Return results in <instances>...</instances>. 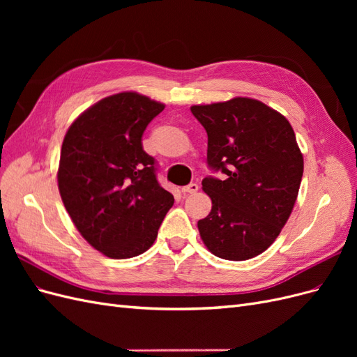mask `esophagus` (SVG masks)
Wrapping results in <instances>:
<instances>
[{
  "instance_id": "34e87169",
  "label": "esophagus",
  "mask_w": 357,
  "mask_h": 357,
  "mask_svg": "<svg viewBox=\"0 0 357 357\" xmlns=\"http://www.w3.org/2000/svg\"><path fill=\"white\" fill-rule=\"evenodd\" d=\"M198 189H199V186L197 185V183H190V185L183 188L181 192L183 193H195V192H198Z\"/></svg>"
}]
</instances>
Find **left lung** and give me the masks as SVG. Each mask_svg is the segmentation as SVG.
Wrapping results in <instances>:
<instances>
[{
    "mask_svg": "<svg viewBox=\"0 0 357 357\" xmlns=\"http://www.w3.org/2000/svg\"><path fill=\"white\" fill-rule=\"evenodd\" d=\"M190 112L208 135V167L226 176L202 180L213 205L198 222L199 235L214 256L247 261L275 241L298 198L304 158L294 128L271 107L241 96Z\"/></svg>",
    "mask_w": 357,
    "mask_h": 357,
    "instance_id": "8db88e82",
    "label": "left lung"
}]
</instances>
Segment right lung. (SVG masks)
<instances>
[{"mask_svg": "<svg viewBox=\"0 0 357 357\" xmlns=\"http://www.w3.org/2000/svg\"><path fill=\"white\" fill-rule=\"evenodd\" d=\"M164 109L137 92L110 95L75 119L63 138L62 202L83 238L107 257L144 253L174 204L142 143L147 125Z\"/></svg>", "mask_w": 357, "mask_h": 357, "instance_id": "1", "label": "right lung"}]
</instances>
